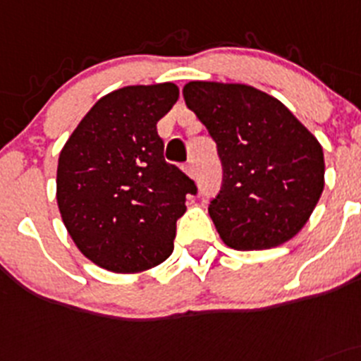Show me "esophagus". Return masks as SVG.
Segmentation results:
<instances>
[{
  "mask_svg": "<svg viewBox=\"0 0 361 361\" xmlns=\"http://www.w3.org/2000/svg\"><path fill=\"white\" fill-rule=\"evenodd\" d=\"M183 171H185V173H187L190 178L196 176V165H194V161H192V160L187 161V164L183 165Z\"/></svg>",
  "mask_w": 361,
  "mask_h": 361,
  "instance_id": "1",
  "label": "esophagus"
}]
</instances>
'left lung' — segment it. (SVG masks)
<instances>
[{"label":"left lung","mask_w":361,"mask_h":361,"mask_svg":"<svg viewBox=\"0 0 361 361\" xmlns=\"http://www.w3.org/2000/svg\"><path fill=\"white\" fill-rule=\"evenodd\" d=\"M183 97L217 144L222 187L208 214L222 242L252 251L295 237L324 190L319 140L281 101L251 85L188 82Z\"/></svg>","instance_id":"8db88e82"}]
</instances>
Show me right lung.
<instances>
[{"label":"right lung","instance_id":"obj_1","mask_svg":"<svg viewBox=\"0 0 361 361\" xmlns=\"http://www.w3.org/2000/svg\"><path fill=\"white\" fill-rule=\"evenodd\" d=\"M174 83L130 85L101 97L62 147L56 203L76 247L99 267L133 274L171 257L194 181L164 158L157 123Z\"/></svg>","mask_w":361,"mask_h":361}]
</instances>
